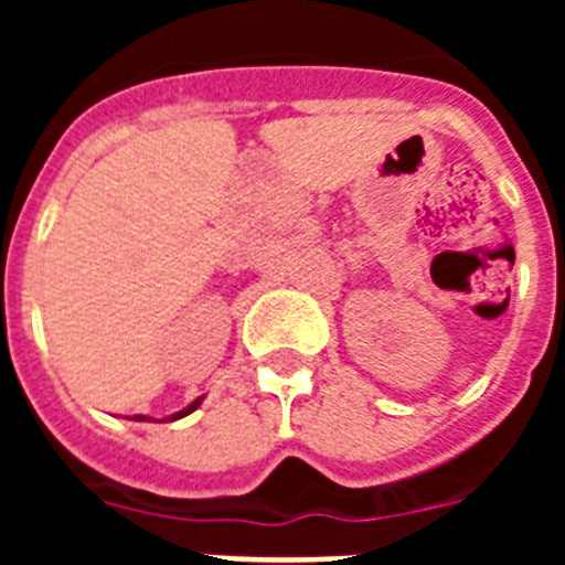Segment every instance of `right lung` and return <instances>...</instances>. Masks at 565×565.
<instances>
[{
    "instance_id": "obj_1",
    "label": "right lung",
    "mask_w": 565,
    "mask_h": 565,
    "mask_svg": "<svg viewBox=\"0 0 565 565\" xmlns=\"http://www.w3.org/2000/svg\"><path fill=\"white\" fill-rule=\"evenodd\" d=\"M201 402H203V396H201V398H194V402H192V404H189L186 411H181V413H174V416H169V418H167V422H174V418H183V416H189V413H192V411H198V404H201ZM135 422H149V418H147V416H135Z\"/></svg>"
}]
</instances>
